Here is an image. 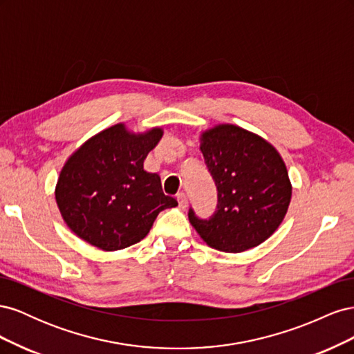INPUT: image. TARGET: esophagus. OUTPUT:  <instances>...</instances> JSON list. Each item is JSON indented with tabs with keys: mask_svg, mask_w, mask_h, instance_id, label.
Here are the masks:
<instances>
[{
	"mask_svg": "<svg viewBox=\"0 0 354 354\" xmlns=\"http://www.w3.org/2000/svg\"><path fill=\"white\" fill-rule=\"evenodd\" d=\"M177 201H178V207L180 208H186L187 207V196H186V194H183V192H180V194L177 195Z\"/></svg>",
	"mask_w": 354,
	"mask_h": 354,
	"instance_id": "esophagus-1",
	"label": "esophagus"
}]
</instances>
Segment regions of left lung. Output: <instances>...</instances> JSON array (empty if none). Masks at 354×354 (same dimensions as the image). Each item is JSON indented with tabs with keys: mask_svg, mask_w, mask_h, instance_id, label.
I'll use <instances>...</instances> for the list:
<instances>
[{
	"mask_svg": "<svg viewBox=\"0 0 354 354\" xmlns=\"http://www.w3.org/2000/svg\"><path fill=\"white\" fill-rule=\"evenodd\" d=\"M201 152L218 192L217 211L189 221L211 248L242 252L269 239L281 226L292 186L274 146L248 130L220 124L201 134Z\"/></svg>",
	"mask_w": 354,
	"mask_h": 354,
	"instance_id": "1",
	"label": "left lung"
}]
</instances>
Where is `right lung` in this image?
<instances>
[{
    "mask_svg": "<svg viewBox=\"0 0 354 354\" xmlns=\"http://www.w3.org/2000/svg\"><path fill=\"white\" fill-rule=\"evenodd\" d=\"M162 134L158 127L136 134L116 124L68 158L55 195L78 238L103 251L124 250L146 238L160 211L177 205L164 195L160 177L143 168Z\"/></svg>",
    "mask_w": 354,
    "mask_h": 354,
    "instance_id": "1",
    "label": "right lung"
}]
</instances>
